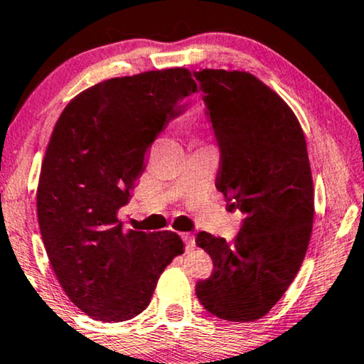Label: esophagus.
Returning a JSON list of instances; mask_svg holds the SVG:
<instances>
[{"label": "esophagus", "instance_id": "esophagus-1", "mask_svg": "<svg viewBox=\"0 0 364 364\" xmlns=\"http://www.w3.org/2000/svg\"><path fill=\"white\" fill-rule=\"evenodd\" d=\"M182 238L183 242H186L187 250H191V248L196 247V237H193L192 233H182Z\"/></svg>", "mask_w": 364, "mask_h": 364}]
</instances>
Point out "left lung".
Masks as SVG:
<instances>
[{"label": "left lung", "instance_id": "8db88e82", "mask_svg": "<svg viewBox=\"0 0 364 364\" xmlns=\"http://www.w3.org/2000/svg\"><path fill=\"white\" fill-rule=\"evenodd\" d=\"M207 116L218 147L217 191L245 213L232 242L198 232L213 272L197 298L227 321H255L300 270L313 228V178L305 134L290 106L245 71L202 69Z\"/></svg>", "mask_w": 364, "mask_h": 364}]
</instances>
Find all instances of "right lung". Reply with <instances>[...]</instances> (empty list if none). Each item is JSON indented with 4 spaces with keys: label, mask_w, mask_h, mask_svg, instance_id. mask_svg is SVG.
<instances>
[{
    "label": "right lung",
    "mask_w": 364,
    "mask_h": 364,
    "mask_svg": "<svg viewBox=\"0 0 364 364\" xmlns=\"http://www.w3.org/2000/svg\"><path fill=\"white\" fill-rule=\"evenodd\" d=\"M196 91L186 68L112 77L77 94L54 126L38 183L39 230L64 293L94 320L137 316L183 253L176 232H124L117 210L149 146Z\"/></svg>",
    "instance_id": "right-lung-1"
}]
</instances>
